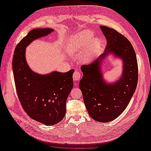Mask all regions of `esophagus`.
<instances>
[{"instance_id": "1", "label": "esophagus", "mask_w": 151, "mask_h": 151, "mask_svg": "<svg viewBox=\"0 0 151 151\" xmlns=\"http://www.w3.org/2000/svg\"><path fill=\"white\" fill-rule=\"evenodd\" d=\"M81 77V74L79 71H75L74 74H73V79L75 81H77L80 79Z\"/></svg>"}]
</instances>
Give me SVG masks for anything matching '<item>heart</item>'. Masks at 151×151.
Listing matches in <instances>:
<instances>
[{"mask_svg":"<svg viewBox=\"0 0 151 151\" xmlns=\"http://www.w3.org/2000/svg\"><path fill=\"white\" fill-rule=\"evenodd\" d=\"M101 45L98 38H94L93 32L84 31L72 36L68 40V46L72 51H81L85 48L84 53V61L89 62L94 58Z\"/></svg>","mask_w":151,"mask_h":151,"instance_id":"1","label":"heart"}]
</instances>
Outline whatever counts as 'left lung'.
I'll return each mask as SVG.
<instances>
[{"label":"left lung","mask_w":151,"mask_h":151,"mask_svg":"<svg viewBox=\"0 0 151 151\" xmlns=\"http://www.w3.org/2000/svg\"><path fill=\"white\" fill-rule=\"evenodd\" d=\"M107 45L104 53L88 65H82L83 77L79 88L89 116L99 122L116 119L125 110L135 93L138 81V65L134 49L124 36L113 28L100 26ZM113 53L123 61L121 78L107 84L102 78L101 62Z\"/></svg>","instance_id":"left-lung-1"}]
</instances>
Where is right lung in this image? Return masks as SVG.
<instances>
[{
  "mask_svg": "<svg viewBox=\"0 0 151 151\" xmlns=\"http://www.w3.org/2000/svg\"><path fill=\"white\" fill-rule=\"evenodd\" d=\"M53 31L51 28L30 31L17 44L12 60L16 91L22 108L32 119L48 126L57 124L65 115L66 101L74 85V70L39 74L28 66L25 50L33 41Z\"/></svg>",
  "mask_w": 151,
  "mask_h": 151,
  "instance_id": "right-lung-1",
  "label": "right lung"
}]
</instances>
